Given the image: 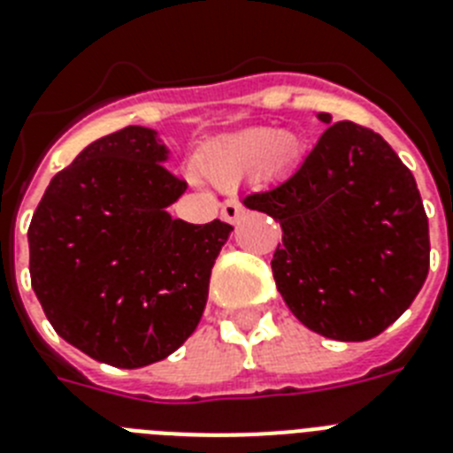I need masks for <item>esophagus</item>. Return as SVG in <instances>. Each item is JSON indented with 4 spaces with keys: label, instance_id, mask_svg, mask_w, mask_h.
Returning <instances> with one entry per match:
<instances>
[{
    "label": "esophagus",
    "instance_id": "obj_1",
    "mask_svg": "<svg viewBox=\"0 0 453 453\" xmlns=\"http://www.w3.org/2000/svg\"><path fill=\"white\" fill-rule=\"evenodd\" d=\"M220 216H223L226 223H237V220L244 216V207H242L239 200H227V203H223V207H220Z\"/></svg>",
    "mask_w": 453,
    "mask_h": 453
}]
</instances>
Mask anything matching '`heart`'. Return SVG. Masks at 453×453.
<instances>
[{"label":"heart","mask_w":453,"mask_h":453,"mask_svg":"<svg viewBox=\"0 0 453 453\" xmlns=\"http://www.w3.org/2000/svg\"><path fill=\"white\" fill-rule=\"evenodd\" d=\"M285 168L302 156V142L292 133L276 128H256L226 144H219L203 156V173L216 184H237L267 163Z\"/></svg>","instance_id":"b5f03b06"}]
</instances>
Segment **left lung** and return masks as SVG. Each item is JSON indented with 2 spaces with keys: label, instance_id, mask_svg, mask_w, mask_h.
I'll return each mask as SVG.
<instances>
[{
  "label": "left lung",
  "instance_id": "left-lung-1",
  "mask_svg": "<svg viewBox=\"0 0 453 453\" xmlns=\"http://www.w3.org/2000/svg\"><path fill=\"white\" fill-rule=\"evenodd\" d=\"M326 124L290 177L242 203L283 227L272 272L311 332L368 341L396 322L428 276V219L412 173L382 135Z\"/></svg>",
  "mask_w": 453,
  "mask_h": 453
}]
</instances>
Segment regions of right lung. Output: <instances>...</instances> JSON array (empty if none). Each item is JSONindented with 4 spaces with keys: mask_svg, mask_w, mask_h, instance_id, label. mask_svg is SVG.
Here are the masks:
<instances>
[{
    "mask_svg": "<svg viewBox=\"0 0 453 453\" xmlns=\"http://www.w3.org/2000/svg\"><path fill=\"white\" fill-rule=\"evenodd\" d=\"M154 128L94 140L45 188L29 226L32 288L55 332L96 362L142 368L196 332L209 276L233 226H193L168 207L186 184L168 173Z\"/></svg>",
    "mask_w": 453,
    "mask_h": 453,
    "instance_id": "add662e5",
    "label": "right lung"
}]
</instances>
